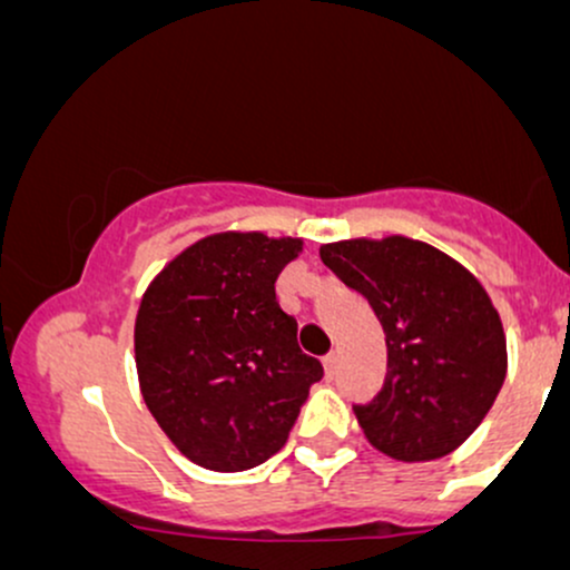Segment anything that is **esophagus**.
<instances>
[{
    "instance_id": "1",
    "label": "esophagus",
    "mask_w": 570,
    "mask_h": 570,
    "mask_svg": "<svg viewBox=\"0 0 570 570\" xmlns=\"http://www.w3.org/2000/svg\"><path fill=\"white\" fill-rule=\"evenodd\" d=\"M335 367H337V351H332V353H326V356H324L326 375H332V372H335Z\"/></svg>"
}]
</instances>
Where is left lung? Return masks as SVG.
Returning a JSON list of instances; mask_svg holds the SVG:
<instances>
[{"mask_svg":"<svg viewBox=\"0 0 570 570\" xmlns=\"http://www.w3.org/2000/svg\"><path fill=\"white\" fill-rule=\"evenodd\" d=\"M324 265L370 299L389 345L381 394L353 412L396 461H434L461 448L507 377V335L485 286L423 240L351 238L318 248Z\"/></svg>","mask_w":570,"mask_h":570,"instance_id":"left-lung-1","label":"left lung"}]
</instances>
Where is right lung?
<instances>
[{"instance_id": "add662e5", "label": "right lung", "mask_w": 570, "mask_h": 570, "mask_svg": "<svg viewBox=\"0 0 570 570\" xmlns=\"http://www.w3.org/2000/svg\"><path fill=\"white\" fill-rule=\"evenodd\" d=\"M303 238L225 230L176 254L136 313V372L149 412L181 455L246 472L289 440L322 362L299 351L276 278Z\"/></svg>"}]
</instances>
